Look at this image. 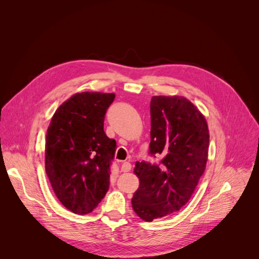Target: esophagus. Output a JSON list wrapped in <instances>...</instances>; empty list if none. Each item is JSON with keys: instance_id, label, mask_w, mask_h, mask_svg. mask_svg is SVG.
I'll return each instance as SVG.
<instances>
[{"instance_id": "1", "label": "esophagus", "mask_w": 259, "mask_h": 259, "mask_svg": "<svg viewBox=\"0 0 259 259\" xmlns=\"http://www.w3.org/2000/svg\"><path fill=\"white\" fill-rule=\"evenodd\" d=\"M131 167H132V165H131V164H130L129 162H124V163L122 164L121 170H122L123 172H128V171L131 170Z\"/></svg>"}]
</instances>
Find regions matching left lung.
<instances>
[{"instance_id": "1", "label": "left lung", "mask_w": 259, "mask_h": 259, "mask_svg": "<svg viewBox=\"0 0 259 259\" xmlns=\"http://www.w3.org/2000/svg\"><path fill=\"white\" fill-rule=\"evenodd\" d=\"M209 135L201 112L184 97L151 100L149 155L159 162H136L139 187L132 207L145 221L180 210L191 198L207 160Z\"/></svg>"}]
</instances>
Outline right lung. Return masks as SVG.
<instances>
[{
    "mask_svg": "<svg viewBox=\"0 0 259 259\" xmlns=\"http://www.w3.org/2000/svg\"><path fill=\"white\" fill-rule=\"evenodd\" d=\"M114 97L75 94L56 110L46 133V175L58 199L74 214L90 213L108 191L116 143L103 126Z\"/></svg>",
    "mask_w": 259,
    "mask_h": 259,
    "instance_id": "right-lung-1",
    "label": "right lung"
}]
</instances>
